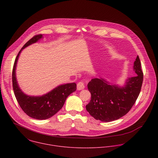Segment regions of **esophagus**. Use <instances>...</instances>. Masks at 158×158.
<instances>
[{
  "label": "esophagus",
  "instance_id": "obj_1",
  "mask_svg": "<svg viewBox=\"0 0 158 158\" xmlns=\"http://www.w3.org/2000/svg\"><path fill=\"white\" fill-rule=\"evenodd\" d=\"M85 88V85H84V83L82 81L79 82L77 83V90H79V91H81V90H82Z\"/></svg>",
  "mask_w": 158,
  "mask_h": 158
}]
</instances>
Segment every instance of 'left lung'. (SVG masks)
Returning a JSON list of instances; mask_svg holds the SVG:
<instances>
[{"mask_svg":"<svg viewBox=\"0 0 158 158\" xmlns=\"http://www.w3.org/2000/svg\"><path fill=\"white\" fill-rule=\"evenodd\" d=\"M140 59L134 62L136 76L128 77L124 85L112 84L103 78L93 79L87 84L91 99L85 108L96 120L110 122L126 115L136 102L143 81Z\"/></svg>","mask_w":158,"mask_h":158,"instance_id":"8db88e82","label":"left lung"}]
</instances>
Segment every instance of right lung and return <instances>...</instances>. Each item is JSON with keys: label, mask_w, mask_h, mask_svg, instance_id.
<instances>
[{"label": "right lung", "mask_w": 158, "mask_h": 158, "mask_svg": "<svg viewBox=\"0 0 158 158\" xmlns=\"http://www.w3.org/2000/svg\"><path fill=\"white\" fill-rule=\"evenodd\" d=\"M42 38V34L35 35L22 47L15 58L12 71L13 89L19 104L27 115L39 120L47 119L56 114L63 107L67 98L76 90V84L73 82L59 85L49 93L38 96L27 95L22 91L18 84L15 73L20 54L24 49Z\"/></svg>", "instance_id": "add662e5"}]
</instances>
